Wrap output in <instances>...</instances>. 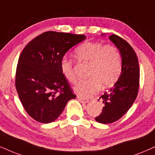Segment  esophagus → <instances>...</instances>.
Instances as JSON below:
<instances>
[{
	"mask_svg": "<svg viewBox=\"0 0 155 155\" xmlns=\"http://www.w3.org/2000/svg\"><path fill=\"white\" fill-rule=\"evenodd\" d=\"M78 100H79L81 103H87V102H89V99H83V98H81V97H78Z\"/></svg>",
	"mask_w": 155,
	"mask_h": 155,
	"instance_id": "1",
	"label": "esophagus"
}]
</instances>
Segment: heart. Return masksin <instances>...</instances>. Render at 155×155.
I'll list each match as a JSON object with an SVG mask.
<instances>
[{"label":"heart","mask_w":155,"mask_h":155,"mask_svg":"<svg viewBox=\"0 0 155 155\" xmlns=\"http://www.w3.org/2000/svg\"><path fill=\"white\" fill-rule=\"evenodd\" d=\"M74 57L78 61L89 64L87 76L74 87V91L82 98L90 97L102 88L114 85L120 77L122 61L120 52L112 45H104L99 42H84L74 49ZM60 68L64 78L74 83L76 76L74 64L71 59L64 58Z\"/></svg>","instance_id":"1"}]
</instances>
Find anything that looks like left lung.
<instances>
[{"label": "left lung", "instance_id": "1", "mask_svg": "<svg viewBox=\"0 0 155 155\" xmlns=\"http://www.w3.org/2000/svg\"><path fill=\"white\" fill-rule=\"evenodd\" d=\"M109 39L120 51L122 68L117 83L99 98L104 107L95 119L101 124H110L124 116L137 97L140 86V66L134 50L117 35H111Z\"/></svg>", "mask_w": 155, "mask_h": 155}]
</instances>
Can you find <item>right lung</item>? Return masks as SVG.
<instances>
[{
    "label": "right lung",
    "mask_w": 155,
    "mask_h": 155,
    "mask_svg": "<svg viewBox=\"0 0 155 155\" xmlns=\"http://www.w3.org/2000/svg\"><path fill=\"white\" fill-rule=\"evenodd\" d=\"M84 35L46 31L31 41L19 56L15 88L25 111L41 123H50L75 99L69 82L61 73V61Z\"/></svg>",
    "instance_id": "obj_1"
}]
</instances>
